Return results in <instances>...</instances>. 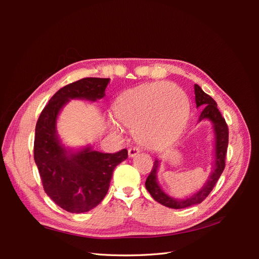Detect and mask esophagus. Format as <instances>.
<instances>
[{
    "label": "esophagus",
    "instance_id": "34e87169",
    "mask_svg": "<svg viewBox=\"0 0 259 259\" xmlns=\"http://www.w3.org/2000/svg\"><path fill=\"white\" fill-rule=\"evenodd\" d=\"M139 152H140V150H139L137 147H132V148L128 149V155L131 156V158H133V156H135Z\"/></svg>",
    "mask_w": 259,
    "mask_h": 259
}]
</instances>
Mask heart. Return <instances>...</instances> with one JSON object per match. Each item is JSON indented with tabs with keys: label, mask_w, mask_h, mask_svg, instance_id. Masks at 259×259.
<instances>
[{
	"label": "heart",
	"mask_w": 259,
	"mask_h": 259,
	"mask_svg": "<svg viewBox=\"0 0 259 259\" xmlns=\"http://www.w3.org/2000/svg\"><path fill=\"white\" fill-rule=\"evenodd\" d=\"M112 110L117 122L134 130L140 145L161 150L182 136L189 119L190 104L184 91L160 82L123 94Z\"/></svg>",
	"instance_id": "1"
}]
</instances>
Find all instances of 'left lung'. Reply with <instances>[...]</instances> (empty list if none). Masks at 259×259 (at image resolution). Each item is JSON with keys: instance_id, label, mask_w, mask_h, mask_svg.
I'll return each mask as SVG.
<instances>
[{"instance_id": "obj_1", "label": "left lung", "mask_w": 259, "mask_h": 259, "mask_svg": "<svg viewBox=\"0 0 259 259\" xmlns=\"http://www.w3.org/2000/svg\"><path fill=\"white\" fill-rule=\"evenodd\" d=\"M194 95L197 108H202V112L199 116V121L207 119L213 123L215 133V164L208 180L204 184V186L201 188V190H199L197 193H194L189 198L184 200H177L169 197V195L164 192L162 190V188L159 186L158 179H156V171H158L160 161L155 160L150 174L147 177L145 185L149 193L151 194V197L156 202H159L162 205L170 208L189 207L195 204H199L202 201H204L207 195L210 193V191L213 190V188L218 182V179L221 177L226 166V154L229 139L228 125H227L221 111L218 110L216 101L209 95H207L206 93L203 92L202 89L197 84H194Z\"/></svg>"}]
</instances>
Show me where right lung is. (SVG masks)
Returning a JSON list of instances; mask_svg holds the SVG:
<instances>
[{
  "label": "right lung",
  "mask_w": 259,
  "mask_h": 259,
  "mask_svg": "<svg viewBox=\"0 0 259 259\" xmlns=\"http://www.w3.org/2000/svg\"><path fill=\"white\" fill-rule=\"evenodd\" d=\"M110 79L84 77L60 89L44 107L35 126L34 161L44 191L69 213L96 207L108 192L113 169L127 159V150L103 153L86 147L71 153L59 142L56 121L70 99L95 101L103 98Z\"/></svg>",
  "instance_id": "obj_1"
}]
</instances>
